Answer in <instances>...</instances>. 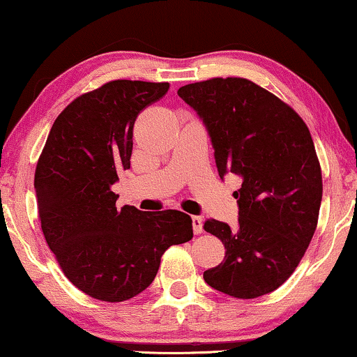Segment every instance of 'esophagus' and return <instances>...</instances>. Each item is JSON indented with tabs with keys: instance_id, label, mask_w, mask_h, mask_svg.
Masks as SVG:
<instances>
[{
	"instance_id": "esophagus-1",
	"label": "esophagus",
	"mask_w": 357,
	"mask_h": 357,
	"mask_svg": "<svg viewBox=\"0 0 357 357\" xmlns=\"http://www.w3.org/2000/svg\"><path fill=\"white\" fill-rule=\"evenodd\" d=\"M204 220L202 217H192V229L195 234H200L204 231Z\"/></svg>"
}]
</instances>
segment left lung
I'll return each instance as SVG.
<instances>
[{
  "label": "left lung",
  "mask_w": 357,
  "mask_h": 357,
  "mask_svg": "<svg viewBox=\"0 0 357 357\" xmlns=\"http://www.w3.org/2000/svg\"><path fill=\"white\" fill-rule=\"evenodd\" d=\"M178 95L208 130L220 178L243 179L238 228L207 220L225 245L205 283L238 299L280 288L298 267L319 222L322 169L303 118L268 90L243 77L188 84Z\"/></svg>",
  "instance_id": "left-lung-1"
}]
</instances>
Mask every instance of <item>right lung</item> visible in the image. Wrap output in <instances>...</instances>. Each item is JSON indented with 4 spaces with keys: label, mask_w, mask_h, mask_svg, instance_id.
I'll use <instances>...</instances> for the list:
<instances>
[{
    "label": "right lung",
    "mask_w": 357,
    "mask_h": 357,
    "mask_svg": "<svg viewBox=\"0 0 357 357\" xmlns=\"http://www.w3.org/2000/svg\"><path fill=\"white\" fill-rule=\"evenodd\" d=\"M168 82L109 80L59 113L35 168L38 220L59 267L90 298L128 301L152 284L169 245L192 239L179 210L116 208L112 185L130 168L135 118Z\"/></svg>",
    "instance_id": "right-lung-1"
}]
</instances>
